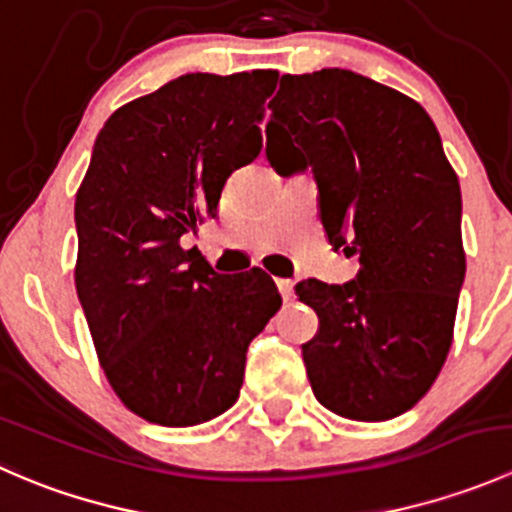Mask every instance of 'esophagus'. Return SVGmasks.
<instances>
[{
  "mask_svg": "<svg viewBox=\"0 0 512 512\" xmlns=\"http://www.w3.org/2000/svg\"><path fill=\"white\" fill-rule=\"evenodd\" d=\"M275 282H277V289H280L282 297H285L287 302H289V299L294 297V282L292 280H285V277H277Z\"/></svg>",
  "mask_w": 512,
  "mask_h": 512,
  "instance_id": "1",
  "label": "esophagus"
}]
</instances>
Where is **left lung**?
Here are the masks:
<instances>
[{"label": "left lung", "mask_w": 512, "mask_h": 512, "mask_svg": "<svg viewBox=\"0 0 512 512\" xmlns=\"http://www.w3.org/2000/svg\"><path fill=\"white\" fill-rule=\"evenodd\" d=\"M267 160L312 168L334 250L359 255L347 285L299 282L319 317L302 344L314 396L354 421H386L423 399L453 342L466 277L461 185L414 98L347 69L282 76Z\"/></svg>", "instance_id": "8db88e82"}]
</instances>
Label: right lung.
<instances>
[{"label":"right lung","instance_id":"right-lung-1","mask_svg":"<svg viewBox=\"0 0 512 512\" xmlns=\"http://www.w3.org/2000/svg\"><path fill=\"white\" fill-rule=\"evenodd\" d=\"M277 71L185 74L118 108L76 193V292L118 399L195 426L240 396L252 339L282 307L272 277L218 275L180 237L215 218L225 180L262 151Z\"/></svg>","mask_w":512,"mask_h":512}]
</instances>
